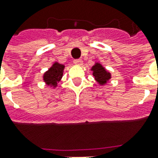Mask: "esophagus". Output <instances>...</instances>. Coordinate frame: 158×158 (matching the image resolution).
Returning a JSON list of instances; mask_svg holds the SVG:
<instances>
[{
	"label": "esophagus",
	"mask_w": 158,
	"mask_h": 158,
	"mask_svg": "<svg viewBox=\"0 0 158 158\" xmlns=\"http://www.w3.org/2000/svg\"><path fill=\"white\" fill-rule=\"evenodd\" d=\"M73 62H74V64H76V65H82L83 64V61L81 60V59H75L74 61H73Z\"/></svg>",
	"instance_id": "34e87169"
}]
</instances>
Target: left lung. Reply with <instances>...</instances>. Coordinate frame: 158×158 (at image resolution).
Here are the masks:
<instances>
[{"instance_id": "obj_1", "label": "left lung", "mask_w": 158, "mask_h": 158, "mask_svg": "<svg viewBox=\"0 0 158 158\" xmlns=\"http://www.w3.org/2000/svg\"><path fill=\"white\" fill-rule=\"evenodd\" d=\"M91 70L93 71V76L95 77V79L102 85L106 84V82L111 79V73L107 72L102 64L98 62L93 66Z\"/></svg>"}]
</instances>
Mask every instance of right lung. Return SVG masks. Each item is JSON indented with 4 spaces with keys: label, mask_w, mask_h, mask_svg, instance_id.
Masks as SVG:
<instances>
[{
    "label": "right lung",
    "mask_w": 158,
    "mask_h": 158,
    "mask_svg": "<svg viewBox=\"0 0 158 158\" xmlns=\"http://www.w3.org/2000/svg\"><path fill=\"white\" fill-rule=\"evenodd\" d=\"M64 65L60 64L58 62H55L51 69L47 72L45 73L43 79L48 85L56 87L57 83L61 80L63 74Z\"/></svg>",
    "instance_id": "obj_1"
}]
</instances>
